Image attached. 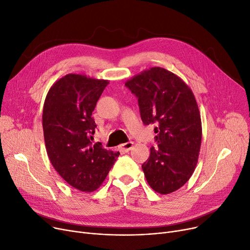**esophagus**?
<instances>
[{"label":"esophagus","mask_w":250,"mask_h":250,"mask_svg":"<svg viewBox=\"0 0 250 250\" xmlns=\"http://www.w3.org/2000/svg\"><path fill=\"white\" fill-rule=\"evenodd\" d=\"M133 142L132 141H129V142H126V144H123V145H120L119 146V148H120L122 151H129L130 149H131L133 147Z\"/></svg>","instance_id":"obj_1"}]
</instances>
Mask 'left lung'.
Here are the masks:
<instances>
[{
    "label": "left lung",
    "instance_id": "obj_1",
    "mask_svg": "<svg viewBox=\"0 0 250 250\" xmlns=\"http://www.w3.org/2000/svg\"><path fill=\"white\" fill-rule=\"evenodd\" d=\"M125 85L138 99L142 122L157 125L159 145L142 165L146 181L158 193H172L190 179L198 161L203 127L194 94L161 67L142 71Z\"/></svg>",
    "mask_w": 250,
    "mask_h": 250
}]
</instances>
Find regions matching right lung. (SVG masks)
<instances>
[{"label":"right lung","instance_id":"add662e5","mask_svg":"<svg viewBox=\"0 0 250 250\" xmlns=\"http://www.w3.org/2000/svg\"><path fill=\"white\" fill-rule=\"evenodd\" d=\"M109 80L71 73L47 92L42 111L46 153L55 170L82 192L97 190L120 152L92 145L97 125L91 117Z\"/></svg>","mask_w":250,"mask_h":250}]
</instances>
